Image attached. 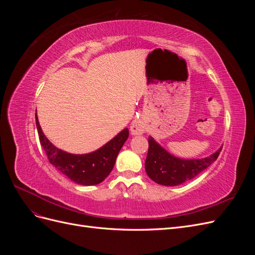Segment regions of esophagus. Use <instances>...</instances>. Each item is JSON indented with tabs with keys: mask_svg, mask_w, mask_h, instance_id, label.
I'll return each mask as SVG.
<instances>
[{
	"mask_svg": "<svg viewBox=\"0 0 255 255\" xmlns=\"http://www.w3.org/2000/svg\"><path fill=\"white\" fill-rule=\"evenodd\" d=\"M144 129H145V125H144V122L141 119H135V120H133L132 125H130V128H129L130 134H132L133 136L143 134Z\"/></svg>",
	"mask_w": 255,
	"mask_h": 255,
	"instance_id": "obj_1",
	"label": "esophagus"
}]
</instances>
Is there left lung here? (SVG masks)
<instances>
[{"instance_id":"8db88e82","label":"left lung","mask_w":255,"mask_h":255,"mask_svg":"<svg viewBox=\"0 0 255 255\" xmlns=\"http://www.w3.org/2000/svg\"><path fill=\"white\" fill-rule=\"evenodd\" d=\"M149 151L144 168L150 179L164 186H176L194 179L218 158L222 146L204 158L185 159L176 157L149 137Z\"/></svg>"}]
</instances>
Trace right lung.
<instances>
[{"instance_id": "1", "label": "right lung", "mask_w": 255, "mask_h": 255, "mask_svg": "<svg viewBox=\"0 0 255 255\" xmlns=\"http://www.w3.org/2000/svg\"><path fill=\"white\" fill-rule=\"evenodd\" d=\"M35 118L39 140L50 163L71 181L85 186L100 184L106 179L113 170L119 151L128 137V129L126 128L112 140L94 152L71 154L56 148L45 137L38 121L37 111Z\"/></svg>"}]
</instances>
